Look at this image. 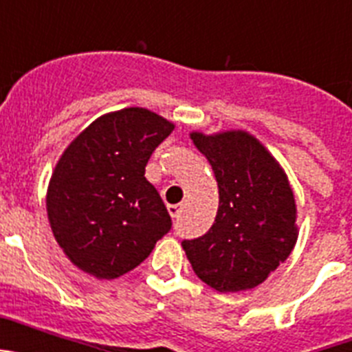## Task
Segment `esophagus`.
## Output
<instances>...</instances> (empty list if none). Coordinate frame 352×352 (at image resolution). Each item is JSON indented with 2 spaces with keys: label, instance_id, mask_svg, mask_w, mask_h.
Masks as SVG:
<instances>
[{
  "label": "esophagus",
  "instance_id": "34e87169",
  "mask_svg": "<svg viewBox=\"0 0 352 352\" xmlns=\"http://www.w3.org/2000/svg\"><path fill=\"white\" fill-rule=\"evenodd\" d=\"M167 210H169V214L173 217V219H178L183 211V206L182 204H169V206H167Z\"/></svg>",
  "mask_w": 352,
  "mask_h": 352
}]
</instances>
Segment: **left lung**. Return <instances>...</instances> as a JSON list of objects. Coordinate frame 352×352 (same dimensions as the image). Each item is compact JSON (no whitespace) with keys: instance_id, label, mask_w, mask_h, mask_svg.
Instances as JSON below:
<instances>
[{"instance_id":"1","label":"left lung","mask_w":352,"mask_h":352,"mask_svg":"<svg viewBox=\"0 0 352 352\" xmlns=\"http://www.w3.org/2000/svg\"><path fill=\"white\" fill-rule=\"evenodd\" d=\"M219 185L210 231L182 243L195 275L219 292L263 284L298 239L296 201L287 174L252 133L192 132Z\"/></svg>"}]
</instances>
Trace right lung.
Masks as SVG:
<instances>
[{
  "label": "right lung",
  "instance_id": "1",
  "mask_svg": "<svg viewBox=\"0 0 352 352\" xmlns=\"http://www.w3.org/2000/svg\"><path fill=\"white\" fill-rule=\"evenodd\" d=\"M174 123L142 107L96 118L68 144L49 182L47 217L74 266L100 280L138 268L173 226L146 164Z\"/></svg>",
  "mask_w": 352,
  "mask_h": 352
}]
</instances>
